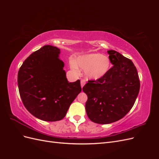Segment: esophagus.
Here are the masks:
<instances>
[{
  "label": "esophagus",
  "mask_w": 159,
  "mask_h": 159,
  "mask_svg": "<svg viewBox=\"0 0 159 159\" xmlns=\"http://www.w3.org/2000/svg\"><path fill=\"white\" fill-rule=\"evenodd\" d=\"M85 84V81L84 80H81V87L83 88Z\"/></svg>",
  "instance_id": "34e87169"
}]
</instances>
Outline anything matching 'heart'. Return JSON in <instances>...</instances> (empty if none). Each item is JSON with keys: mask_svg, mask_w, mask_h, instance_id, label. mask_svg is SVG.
I'll return each mask as SVG.
<instances>
[{"mask_svg": "<svg viewBox=\"0 0 159 159\" xmlns=\"http://www.w3.org/2000/svg\"><path fill=\"white\" fill-rule=\"evenodd\" d=\"M111 63L109 57L99 53H91L78 57L75 64L71 63V68L85 70V76L89 80H98L106 75L111 69Z\"/></svg>", "mask_w": 159, "mask_h": 159, "instance_id": "1", "label": "heart"}]
</instances>
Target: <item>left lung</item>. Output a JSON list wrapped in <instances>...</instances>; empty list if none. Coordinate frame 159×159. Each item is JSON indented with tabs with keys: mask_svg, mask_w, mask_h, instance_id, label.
Masks as SVG:
<instances>
[{
	"mask_svg": "<svg viewBox=\"0 0 159 159\" xmlns=\"http://www.w3.org/2000/svg\"><path fill=\"white\" fill-rule=\"evenodd\" d=\"M113 66L103 78L89 80L83 88L88 95L86 113L91 121L109 124L122 119L131 109L140 89L133 61L115 50H108Z\"/></svg>",
	"mask_w": 159,
	"mask_h": 159,
	"instance_id": "8db88e82",
	"label": "left lung"
}]
</instances>
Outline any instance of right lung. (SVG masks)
Listing matches in <instances>:
<instances>
[{
    "label": "right lung",
    "instance_id": "right-lung-1",
    "mask_svg": "<svg viewBox=\"0 0 159 159\" xmlns=\"http://www.w3.org/2000/svg\"><path fill=\"white\" fill-rule=\"evenodd\" d=\"M60 50L46 45L23 62L18 73L22 103L36 118L46 121L63 119L81 92L80 80L69 82L60 60Z\"/></svg>",
    "mask_w": 159,
    "mask_h": 159
}]
</instances>
